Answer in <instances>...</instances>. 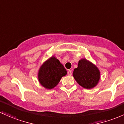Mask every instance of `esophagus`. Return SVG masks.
Listing matches in <instances>:
<instances>
[{
	"mask_svg": "<svg viewBox=\"0 0 124 124\" xmlns=\"http://www.w3.org/2000/svg\"><path fill=\"white\" fill-rule=\"evenodd\" d=\"M68 75L69 76H71L72 75V71L70 70H68Z\"/></svg>",
	"mask_w": 124,
	"mask_h": 124,
	"instance_id": "1",
	"label": "esophagus"
}]
</instances>
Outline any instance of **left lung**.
Listing matches in <instances>:
<instances>
[{"label": "left lung", "mask_w": 124, "mask_h": 124, "mask_svg": "<svg viewBox=\"0 0 124 124\" xmlns=\"http://www.w3.org/2000/svg\"><path fill=\"white\" fill-rule=\"evenodd\" d=\"M73 76L79 85L86 89H91L100 81V72L90 61L82 59L78 62L77 68L73 70Z\"/></svg>", "instance_id": "1"}]
</instances>
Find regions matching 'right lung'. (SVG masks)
<instances>
[{
	"instance_id": "obj_1",
	"label": "right lung",
	"mask_w": 124,
	"mask_h": 124,
	"mask_svg": "<svg viewBox=\"0 0 124 124\" xmlns=\"http://www.w3.org/2000/svg\"><path fill=\"white\" fill-rule=\"evenodd\" d=\"M67 72L63 65L55 56H52L44 62L38 72V80L44 88L51 89L59 82Z\"/></svg>"
}]
</instances>
